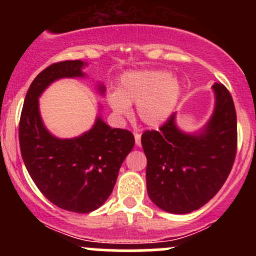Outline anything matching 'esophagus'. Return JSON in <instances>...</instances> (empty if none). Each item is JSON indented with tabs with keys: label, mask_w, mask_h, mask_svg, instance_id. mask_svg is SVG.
<instances>
[{
	"label": "esophagus",
	"mask_w": 256,
	"mask_h": 256,
	"mask_svg": "<svg viewBox=\"0 0 256 256\" xmlns=\"http://www.w3.org/2000/svg\"><path fill=\"white\" fill-rule=\"evenodd\" d=\"M135 144L136 146H140L141 144V134L135 132Z\"/></svg>",
	"instance_id": "1"
}]
</instances>
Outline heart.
<instances>
[{
  "label": "heart",
  "mask_w": 256,
  "mask_h": 256,
  "mask_svg": "<svg viewBox=\"0 0 256 256\" xmlns=\"http://www.w3.org/2000/svg\"><path fill=\"white\" fill-rule=\"evenodd\" d=\"M180 95L178 80L164 70H140L125 74L118 92L108 98L118 116L131 115V105L138 104V118L148 126H160L170 118Z\"/></svg>",
  "instance_id": "1"
}]
</instances>
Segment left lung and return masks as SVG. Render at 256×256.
I'll return each mask as SVG.
<instances>
[{
  "label": "left lung",
  "mask_w": 256,
  "mask_h": 256,
  "mask_svg": "<svg viewBox=\"0 0 256 256\" xmlns=\"http://www.w3.org/2000/svg\"><path fill=\"white\" fill-rule=\"evenodd\" d=\"M213 90L216 108L202 132H182L172 114L158 131L147 130L141 136L147 193L162 210H197L218 193L230 174L238 144L236 106L223 84L216 82Z\"/></svg>",
  "instance_id": "8db88e82"
}]
</instances>
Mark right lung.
I'll return each mask as SVG.
<instances>
[{"label": "right lung", "instance_id": "obj_1", "mask_svg": "<svg viewBox=\"0 0 256 256\" xmlns=\"http://www.w3.org/2000/svg\"><path fill=\"white\" fill-rule=\"evenodd\" d=\"M84 66L82 60H64L40 72L26 95L18 130L23 162L38 190L56 207L74 213L104 204L135 144L130 131L112 128L102 118L76 138H56L44 128L38 98L54 80L84 76ZM99 90L104 94L105 88L100 85Z\"/></svg>", "mask_w": 256, "mask_h": 256}]
</instances>
